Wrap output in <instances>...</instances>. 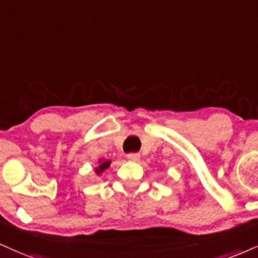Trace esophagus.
<instances>
[{"mask_svg":"<svg viewBox=\"0 0 258 258\" xmlns=\"http://www.w3.org/2000/svg\"><path fill=\"white\" fill-rule=\"evenodd\" d=\"M126 158H128L129 160L138 161L140 159V154L139 153H129V154H126Z\"/></svg>","mask_w":258,"mask_h":258,"instance_id":"1","label":"esophagus"}]
</instances>
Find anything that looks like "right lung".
Returning <instances> with one entry per match:
<instances>
[{"label":"right lung","mask_w":258,"mask_h":258,"mask_svg":"<svg viewBox=\"0 0 258 258\" xmlns=\"http://www.w3.org/2000/svg\"><path fill=\"white\" fill-rule=\"evenodd\" d=\"M109 166H110V161H109V160H107V161H103V163H101V164L99 165V168H97V173L103 172L105 168H107Z\"/></svg>","instance_id":"obj_1"}]
</instances>
